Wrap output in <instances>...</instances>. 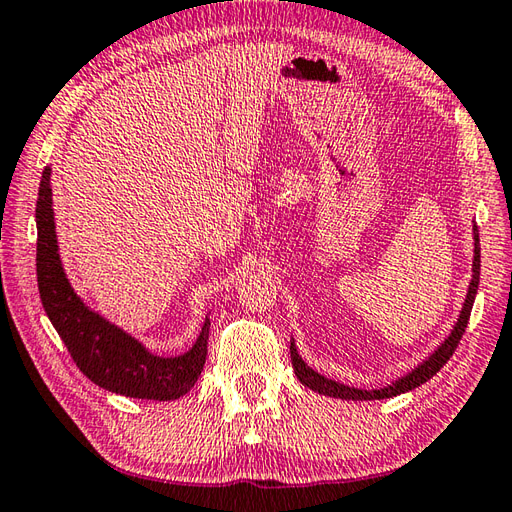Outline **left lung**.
I'll list each match as a JSON object with an SVG mask.
<instances>
[{
  "instance_id": "obj_1",
  "label": "left lung",
  "mask_w": 512,
  "mask_h": 512,
  "mask_svg": "<svg viewBox=\"0 0 512 512\" xmlns=\"http://www.w3.org/2000/svg\"><path fill=\"white\" fill-rule=\"evenodd\" d=\"M478 283H480V235H478V227L473 224V264H471V281H469V288H467L465 303H462V310L456 318L454 327H451V334L441 344H438V347L430 355H427V358L419 366H414L410 373L395 379V382L384 386V388L364 390V388L340 384V382H336V379H329L325 375H320L318 371H314V368L301 358L299 349H296L294 338H292L290 340V358H292V366H294L296 377H299L301 384H305L310 390L318 392V395L334 397V399H342V401L390 399V397L403 395V392H410L414 388H419L421 384L427 382V379L434 377L438 371H441V368L447 364V360L451 358V353L456 351L458 342H460L462 334H465L467 323H469L475 294H478Z\"/></svg>"
}]
</instances>
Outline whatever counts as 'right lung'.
Returning <instances> with one entry per match:
<instances>
[{"instance_id":"1","label":"right lung","mask_w":512,"mask_h":512,"mask_svg":"<svg viewBox=\"0 0 512 512\" xmlns=\"http://www.w3.org/2000/svg\"><path fill=\"white\" fill-rule=\"evenodd\" d=\"M50 176L52 168H45L37 198V281L43 310L76 366L93 384L115 395L152 401H174L187 395L207 360L209 316L192 349L163 358L91 310L71 288L58 255Z\"/></svg>"}]
</instances>
